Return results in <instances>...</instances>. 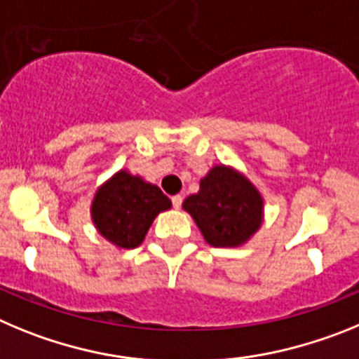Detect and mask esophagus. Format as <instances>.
I'll use <instances>...</instances> for the list:
<instances>
[{
  "instance_id": "34e87169",
  "label": "esophagus",
  "mask_w": 359,
  "mask_h": 359,
  "mask_svg": "<svg viewBox=\"0 0 359 359\" xmlns=\"http://www.w3.org/2000/svg\"><path fill=\"white\" fill-rule=\"evenodd\" d=\"M172 203H173V208L180 209V205H182V196H180V195L172 196Z\"/></svg>"
}]
</instances>
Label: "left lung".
I'll list each match as a JSON object with an SVG mask.
<instances>
[{"label": "left lung", "instance_id": "1", "mask_svg": "<svg viewBox=\"0 0 359 359\" xmlns=\"http://www.w3.org/2000/svg\"><path fill=\"white\" fill-rule=\"evenodd\" d=\"M211 247H240L263 224V196L231 166H212L182 203Z\"/></svg>", "mask_w": 359, "mask_h": 359}]
</instances>
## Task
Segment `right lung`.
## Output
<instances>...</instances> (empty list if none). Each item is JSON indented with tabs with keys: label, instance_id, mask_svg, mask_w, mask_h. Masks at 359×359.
Masks as SVG:
<instances>
[{
	"label": "right lung",
	"instance_id": "1",
	"mask_svg": "<svg viewBox=\"0 0 359 359\" xmlns=\"http://www.w3.org/2000/svg\"><path fill=\"white\" fill-rule=\"evenodd\" d=\"M172 208L156 184L119 170L98 187L91 203V218L100 234L119 248L143 243L148 229L159 212Z\"/></svg>",
	"mask_w": 359,
	"mask_h": 359
}]
</instances>
